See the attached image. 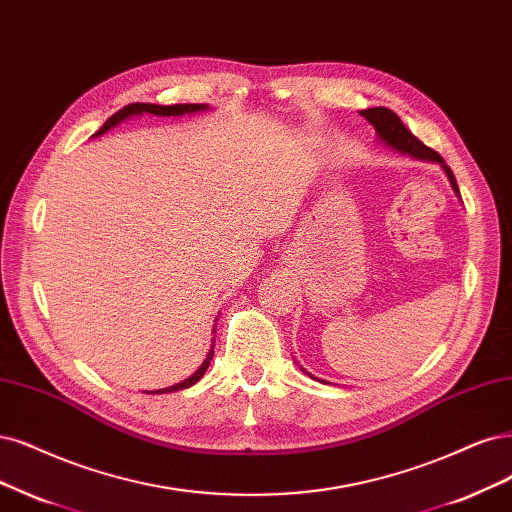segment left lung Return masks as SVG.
Returning a JSON list of instances; mask_svg holds the SVG:
<instances>
[{"label": "left lung", "mask_w": 512, "mask_h": 512, "mask_svg": "<svg viewBox=\"0 0 512 512\" xmlns=\"http://www.w3.org/2000/svg\"><path fill=\"white\" fill-rule=\"evenodd\" d=\"M360 116H364L370 125L375 127L377 131V139L381 144H385L387 148H392L400 154H407L411 158H415V161H424V163H436L440 165V169H443L447 173V178L451 182V188L455 192V197L460 199V188H457V182H455V175L453 171L445 165L443 156H440L438 152L430 150L428 146H424L419 142V139L402 125V120L387 108H368V110H362ZM307 373V370H305ZM309 375V373H307ZM311 379H315L313 375H309ZM320 383H326L324 379H317Z\"/></svg>", "instance_id": "1"}]
</instances>
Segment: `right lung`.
Listing matches in <instances>:
<instances>
[{
	"instance_id": "right-lung-1",
	"label": "right lung",
	"mask_w": 512,
	"mask_h": 512,
	"mask_svg": "<svg viewBox=\"0 0 512 512\" xmlns=\"http://www.w3.org/2000/svg\"><path fill=\"white\" fill-rule=\"evenodd\" d=\"M209 110L207 103H175V105H158V103H131V105H125V108L118 110L114 116H110L108 120L103 122V127L93 135V137H99L103 135L105 131L114 129L116 125H120L122 120L127 118H133V116H142V114H152V116H184V114H197V112H205ZM216 328V326H214ZM216 343V339H211ZM214 343H211L209 351H207V358L203 360V364L192 373L188 379L175 383L171 387H163V390H154V392H148V394H167V392H178V390H186V387L195 385L203 375L205 370L209 368V362L211 358H214Z\"/></svg>"
}]
</instances>
